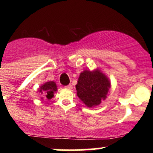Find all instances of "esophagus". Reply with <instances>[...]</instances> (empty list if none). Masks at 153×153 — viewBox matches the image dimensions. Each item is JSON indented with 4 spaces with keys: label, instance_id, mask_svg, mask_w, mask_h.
<instances>
[{
    "label": "esophagus",
    "instance_id": "34e87169",
    "mask_svg": "<svg viewBox=\"0 0 153 153\" xmlns=\"http://www.w3.org/2000/svg\"><path fill=\"white\" fill-rule=\"evenodd\" d=\"M65 88H66V89H68V90H71V89L73 88V86H72V85L70 84V85H68V86H65Z\"/></svg>",
    "mask_w": 153,
    "mask_h": 153
}]
</instances>
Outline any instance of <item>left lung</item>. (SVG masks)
I'll list each match as a JSON object with an SVG mask.
<instances>
[{
    "instance_id": "1",
    "label": "left lung",
    "mask_w": 153,
    "mask_h": 153,
    "mask_svg": "<svg viewBox=\"0 0 153 153\" xmlns=\"http://www.w3.org/2000/svg\"><path fill=\"white\" fill-rule=\"evenodd\" d=\"M110 87L109 79L99 68L83 70L76 85L77 97L89 108L99 106L106 100Z\"/></svg>"
}]
</instances>
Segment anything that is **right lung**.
<instances>
[{
  "mask_svg": "<svg viewBox=\"0 0 153 153\" xmlns=\"http://www.w3.org/2000/svg\"><path fill=\"white\" fill-rule=\"evenodd\" d=\"M57 91V86L54 81H48L43 83L38 88V92L43 94L44 97H41V100H51L54 96V93Z\"/></svg>",
  "mask_w": 153,
  "mask_h": 153,
  "instance_id": "1",
  "label": "right lung"
}]
</instances>
